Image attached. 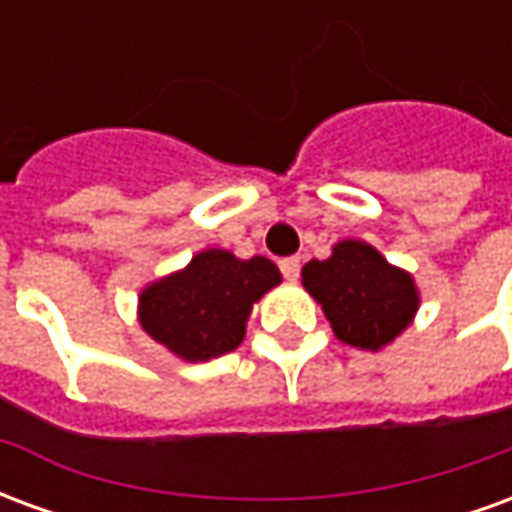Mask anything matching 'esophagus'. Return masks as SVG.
<instances>
[{
    "label": "esophagus",
    "instance_id": "1",
    "mask_svg": "<svg viewBox=\"0 0 512 512\" xmlns=\"http://www.w3.org/2000/svg\"><path fill=\"white\" fill-rule=\"evenodd\" d=\"M279 268H282L285 279H299L301 257H282V260H279Z\"/></svg>",
    "mask_w": 512,
    "mask_h": 512
}]
</instances>
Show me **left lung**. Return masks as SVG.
Instances as JSON below:
<instances>
[{
	"mask_svg": "<svg viewBox=\"0 0 512 512\" xmlns=\"http://www.w3.org/2000/svg\"><path fill=\"white\" fill-rule=\"evenodd\" d=\"M301 285L321 304L337 340L362 351H381L419 310L414 277L356 238L334 244L326 260H310Z\"/></svg>",
	"mask_w": 512,
	"mask_h": 512,
	"instance_id": "obj_1",
	"label": "left lung"
}]
</instances>
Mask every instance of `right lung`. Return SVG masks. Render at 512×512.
I'll return each mask as SVG.
<instances>
[{
	"instance_id": "right-lung-1",
	"label": "right lung",
	"mask_w": 512,
	"mask_h": 512,
	"mask_svg": "<svg viewBox=\"0 0 512 512\" xmlns=\"http://www.w3.org/2000/svg\"><path fill=\"white\" fill-rule=\"evenodd\" d=\"M279 282L268 257L241 260L227 249H205L139 293V323L180 359L208 362L241 345L252 304Z\"/></svg>"
}]
</instances>
